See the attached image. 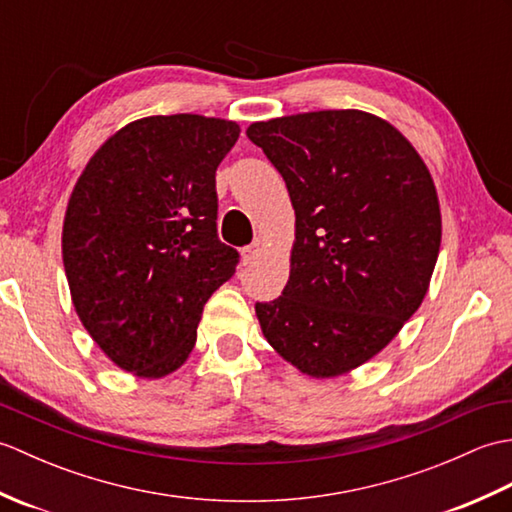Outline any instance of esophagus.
Here are the masks:
<instances>
[{
    "instance_id": "34e87169",
    "label": "esophagus",
    "mask_w": 512,
    "mask_h": 512,
    "mask_svg": "<svg viewBox=\"0 0 512 512\" xmlns=\"http://www.w3.org/2000/svg\"><path fill=\"white\" fill-rule=\"evenodd\" d=\"M259 253H262V248H259V244H250V246L242 248V262H244V266L253 264L255 259L259 257Z\"/></svg>"
}]
</instances>
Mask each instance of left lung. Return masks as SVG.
I'll return each mask as SVG.
<instances>
[{"mask_svg":"<svg viewBox=\"0 0 512 512\" xmlns=\"http://www.w3.org/2000/svg\"><path fill=\"white\" fill-rule=\"evenodd\" d=\"M295 206L290 279L255 312L268 343L314 378L363 365L420 308L438 262L436 187L396 127L358 110L253 123Z\"/></svg>","mask_w":512,"mask_h":512,"instance_id":"8db88e82","label":"left lung"}]
</instances>
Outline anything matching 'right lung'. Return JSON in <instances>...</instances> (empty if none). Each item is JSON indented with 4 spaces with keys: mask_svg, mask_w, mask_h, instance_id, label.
<instances>
[{
    "mask_svg": "<svg viewBox=\"0 0 512 512\" xmlns=\"http://www.w3.org/2000/svg\"><path fill=\"white\" fill-rule=\"evenodd\" d=\"M239 127L198 114L129 123L96 151L63 222L72 303L96 345L145 378L178 369L239 253L217 237L215 171Z\"/></svg>",
    "mask_w": 512,
    "mask_h": 512,
    "instance_id": "add662e5",
    "label": "right lung"
}]
</instances>
